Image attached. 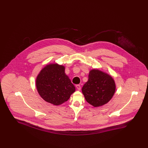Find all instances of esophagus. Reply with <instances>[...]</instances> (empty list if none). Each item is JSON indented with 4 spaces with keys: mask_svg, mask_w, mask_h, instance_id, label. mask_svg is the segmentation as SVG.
<instances>
[{
    "mask_svg": "<svg viewBox=\"0 0 148 148\" xmlns=\"http://www.w3.org/2000/svg\"><path fill=\"white\" fill-rule=\"evenodd\" d=\"M76 86V88H77V89L78 90H80L81 89V86H80V85H76V86Z\"/></svg>",
    "mask_w": 148,
    "mask_h": 148,
    "instance_id": "1",
    "label": "esophagus"
}]
</instances>
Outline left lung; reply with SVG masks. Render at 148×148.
Wrapping results in <instances>:
<instances>
[{
    "label": "left lung",
    "mask_w": 148,
    "mask_h": 148,
    "mask_svg": "<svg viewBox=\"0 0 148 148\" xmlns=\"http://www.w3.org/2000/svg\"><path fill=\"white\" fill-rule=\"evenodd\" d=\"M88 80L82 88L86 101L95 107L103 106L112 98L115 91L113 77L98 69L89 72Z\"/></svg>",
    "instance_id": "1"
}]
</instances>
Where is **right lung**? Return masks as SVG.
I'll return each mask as SVG.
<instances>
[{
    "label": "right lung",
    "instance_id": "obj_1",
    "mask_svg": "<svg viewBox=\"0 0 148 148\" xmlns=\"http://www.w3.org/2000/svg\"><path fill=\"white\" fill-rule=\"evenodd\" d=\"M36 86L40 97L55 106L66 101L75 91L74 85L65 73V67L58 64L47 65L40 71Z\"/></svg>",
    "mask_w": 148,
    "mask_h": 148
}]
</instances>
